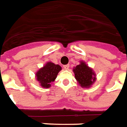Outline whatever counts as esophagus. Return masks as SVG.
Segmentation results:
<instances>
[{"label":"esophagus","mask_w":127,"mask_h":127,"mask_svg":"<svg viewBox=\"0 0 127 127\" xmlns=\"http://www.w3.org/2000/svg\"><path fill=\"white\" fill-rule=\"evenodd\" d=\"M64 70H68V68H69V65H68H68H64Z\"/></svg>","instance_id":"1"}]
</instances>
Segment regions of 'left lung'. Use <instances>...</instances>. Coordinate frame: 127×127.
Returning a JSON list of instances; mask_svg holds the SVG:
<instances>
[{
	"instance_id": "left-lung-1",
	"label": "left lung",
	"mask_w": 127,
	"mask_h": 127,
	"mask_svg": "<svg viewBox=\"0 0 127 127\" xmlns=\"http://www.w3.org/2000/svg\"><path fill=\"white\" fill-rule=\"evenodd\" d=\"M79 64L72 69L75 77L78 84L82 88L89 89L96 81V74L84 61H80Z\"/></svg>"
}]
</instances>
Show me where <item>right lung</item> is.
I'll list each match as a JSON object with an SVG mask.
<instances>
[{
  "label": "right lung",
  "instance_id": "add662e5",
  "mask_svg": "<svg viewBox=\"0 0 127 127\" xmlns=\"http://www.w3.org/2000/svg\"><path fill=\"white\" fill-rule=\"evenodd\" d=\"M62 67L52 62H47L42 68L36 72L35 77L42 88L48 89L51 86V83L57 78Z\"/></svg>",
  "mask_w": 127,
  "mask_h": 127
}]
</instances>
